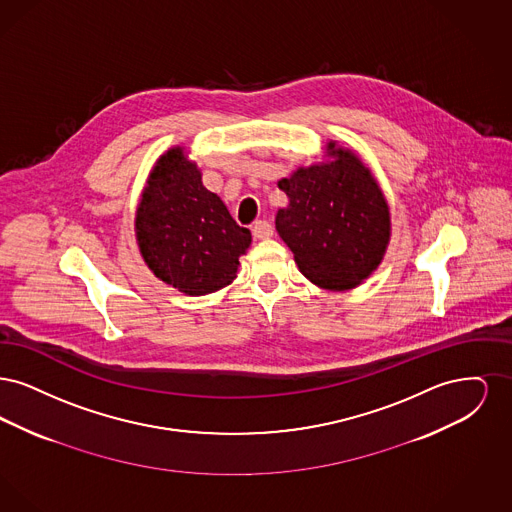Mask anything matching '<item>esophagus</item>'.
Returning a JSON list of instances; mask_svg holds the SVG:
<instances>
[{
    "instance_id": "esophagus-1",
    "label": "esophagus",
    "mask_w": 512,
    "mask_h": 512,
    "mask_svg": "<svg viewBox=\"0 0 512 512\" xmlns=\"http://www.w3.org/2000/svg\"><path fill=\"white\" fill-rule=\"evenodd\" d=\"M251 232H253V236H255L257 240H267V238H270V236L274 234L272 224H270L268 220H255L253 226H251Z\"/></svg>"
}]
</instances>
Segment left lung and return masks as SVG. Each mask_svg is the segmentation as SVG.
<instances>
[{
  "label": "left lung",
  "instance_id": "left-lung-1",
  "mask_svg": "<svg viewBox=\"0 0 512 512\" xmlns=\"http://www.w3.org/2000/svg\"><path fill=\"white\" fill-rule=\"evenodd\" d=\"M336 161L299 169L278 182L290 197L276 230L299 270L320 288L351 290L380 265L390 240V209L370 171L347 149Z\"/></svg>",
  "mask_w": 512,
  "mask_h": 512
}]
</instances>
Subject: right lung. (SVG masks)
I'll return each instance as SVG.
<instances>
[{
    "label": "right lung",
    "instance_id": "1",
    "mask_svg": "<svg viewBox=\"0 0 512 512\" xmlns=\"http://www.w3.org/2000/svg\"><path fill=\"white\" fill-rule=\"evenodd\" d=\"M136 238L153 274L178 292L205 295L236 278L251 232L209 192L180 147L149 174L136 213Z\"/></svg>",
    "mask_w": 512,
    "mask_h": 512
}]
</instances>
